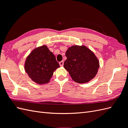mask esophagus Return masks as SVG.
<instances>
[{
  "mask_svg": "<svg viewBox=\"0 0 128 128\" xmlns=\"http://www.w3.org/2000/svg\"><path fill=\"white\" fill-rule=\"evenodd\" d=\"M59 64H60V66H64V61H61L59 62Z\"/></svg>",
  "mask_w": 128,
  "mask_h": 128,
  "instance_id": "1",
  "label": "esophagus"
}]
</instances>
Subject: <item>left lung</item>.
<instances>
[{
  "label": "left lung",
  "mask_w": 128,
  "mask_h": 128,
  "mask_svg": "<svg viewBox=\"0 0 128 128\" xmlns=\"http://www.w3.org/2000/svg\"><path fill=\"white\" fill-rule=\"evenodd\" d=\"M64 67L72 79L79 83H87L95 77L99 68L97 58L85 46H72L66 52Z\"/></svg>",
  "instance_id": "1"
}]
</instances>
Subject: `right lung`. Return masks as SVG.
<instances>
[{
	"label": "right lung",
	"mask_w": 128,
	"mask_h": 128,
	"mask_svg": "<svg viewBox=\"0 0 128 128\" xmlns=\"http://www.w3.org/2000/svg\"><path fill=\"white\" fill-rule=\"evenodd\" d=\"M59 67L56 56L45 45L34 50L24 64L26 72L30 78L39 84L48 83L54 71Z\"/></svg>",
	"instance_id": "1"
}]
</instances>
